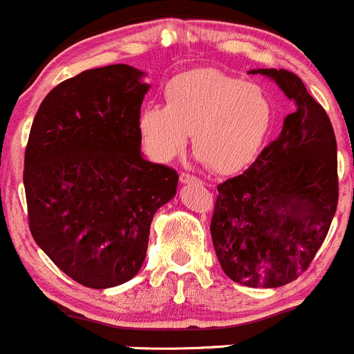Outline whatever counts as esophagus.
Instances as JSON below:
<instances>
[{
	"label": "esophagus",
	"mask_w": 354,
	"mask_h": 354,
	"mask_svg": "<svg viewBox=\"0 0 354 354\" xmlns=\"http://www.w3.org/2000/svg\"><path fill=\"white\" fill-rule=\"evenodd\" d=\"M180 183L183 184H200L201 180L198 179L196 175H193V174H187V171H183V174H180Z\"/></svg>",
	"instance_id": "obj_1"
}]
</instances>
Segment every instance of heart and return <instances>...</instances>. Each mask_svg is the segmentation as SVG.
<instances>
[{
  "label": "heart",
  "mask_w": 354,
  "mask_h": 354,
  "mask_svg": "<svg viewBox=\"0 0 354 354\" xmlns=\"http://www.w3.org/2000/svg\"><path fill=\"white\" fill-rule=\"evenodd\" d=\"M167 106L146 107L139 130L151 158L168 161L184 147L187 132L196 156L215 171H234L264 144L274 109L257 85L215 69H194L165 86Z\"/></svg>",
  "instance_id": "b5f03b06"
}]
</instances>
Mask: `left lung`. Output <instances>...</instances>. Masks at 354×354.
I'll use <instances>...</instances> for the list:
<instances>
[{
  "label": "left lung",
  "mask_w": 354,
  "mask_h": 354,
  "mask_svg": "<svg viewBox=\"0 0 354 354\" xmlns=\"http://www.w3.org/2000/svg\"><path fill=\"white\" fill-rule=\"evenodd\" d=\"M294 102L280 137L217 186L210 233L231 280L276 288L297 280L325 241L337 210V142L330 118L287 69H257Z\"/></svg>",
  "instance_id": "left-lung-1"
}]
</instances>
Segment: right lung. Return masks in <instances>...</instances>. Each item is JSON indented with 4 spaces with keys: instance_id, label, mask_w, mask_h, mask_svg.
<instances>
[{
    "instance_id": "right-lung-1",
    "label": "right lung",
    "mask_w": 354,
    "mask_h": 354,
    "mask_svg": "<svg viewBox=\"0 0 354 354\" xmlns=\"http://www.w3.org/2000/svg\"><path fill=\"white\" fill-rule=\"evenodd\" d=\"M142 73L113 64L59 83L43 99L24 156L32 238L88 288L139 272L158 208L177 191L174 168L140 154Z\"/></svg>"
}]
</instances>
